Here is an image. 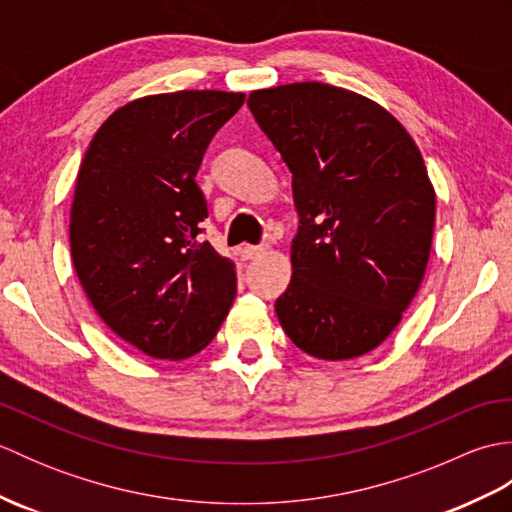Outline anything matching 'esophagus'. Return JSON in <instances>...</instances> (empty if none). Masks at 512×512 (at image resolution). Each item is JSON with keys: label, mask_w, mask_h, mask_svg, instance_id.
I'll return each mask as SVG.
<instances>
[{"label": "esophagus", "mask_w": 512, "mask_h": 512, "mask_svg": "<svg viewBox=\"0 0 512 512\" xmlns=\"http://www.w3.org/2000/svg\"><path fill=\"white\" fill-rule=\"evenodd\" d=\"M264 253L262 246H242L239 248V257L242 259H255Z\"/></svg>", "instance_id": "obj_1"}]
</instances>
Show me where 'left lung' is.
I'll use <instances>...</instances> for the list:
<instances>
[{"label":"left lung","mask_w":512,"mask_h":512,"mask_svg":"<svg viewBox=\"0 0 512 512\" xmlns=\"http://www.w3.org/2000/svg\"><path fill=\"white\" fill-rule=\"evenodd\" d=\"M250 114L292 173L299 231L281 328L323 361L383 343L427 270L436 193L407 129L336 85L257 90Z\"/></svg>","instance_id":"left-lung-1"}]
</instances>
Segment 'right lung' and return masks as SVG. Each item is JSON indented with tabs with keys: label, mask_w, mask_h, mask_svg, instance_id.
Masks as SVG:
<instances>
[{
	"label": "right lung",
	"mask_w": 512,
	"mask_h": 512,
	"mask_svg": "<svg viewBox=\"0 0 512 512\" xmlns=\"http://www.w3.org/2000/svg\"><path fill=\"white\" fill-rule=\"evenodd\" d=\"M244 94L184 90L116 110L85 151L70 215L72 262L99 317L129 345L180 361L211 343L235 266L200 242L195 173Z\"/></svg>",
	"instance_id": "add662e5"
}]
</instances>
